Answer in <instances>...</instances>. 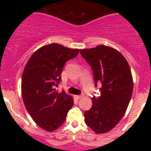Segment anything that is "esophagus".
<instances>
[{"label": "esophagus", "mask_w": 151, "mask_h": 151, "mask_svg": "<svg viewBox=\"0 0 151 151\" xmlns=\"http://www.w3.org/2000/svg\"><path fill=\"white\" fill-rule=\"evenodd\" d=\"M81 97H82V95H77V96H76V99H80Z\"/></svg>", "instance_id": "34e87169"}]
</instances>
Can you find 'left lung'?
<instances>
[{"label":"left lung","instance_id":"8db88e82","mask_svg":"<svg viewBox=\"0 0 151 151\" xmlns=\"http://www.w3.org/2000/svg\"><path fill=\"white\" fill-rule=\"evenodd\" d=\"M93 70L95 86L101 82V95L93 96V104L84 112L86 124L96 133H104L116 126L124 116L133 93L129 65L116 50L105 45L80 50Z\"/></svg>","mask_w":151,"mask_h":151}]
</instances>
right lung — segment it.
Returning a JSON list of instances; mask_svg holds the SVG:
<instances>
[{"label":"right lung","instance_id":"add662e5","mask_svg":"<svg viewBox=\"0 0 151 151\" xmlns=\"http://www.w3.org/2000/svg\"><path fill=\"white\" fill-rule=\"evenodd\" d=\"M79 52L78 49L52 43L35 52L26 64L22 76V99L35 122L45 131L58 129L74 104L72 96L64 91L59 93L56 87L66 62Z\"/></svg>","mask_w":151,"mask_h":151}]
</instances>
